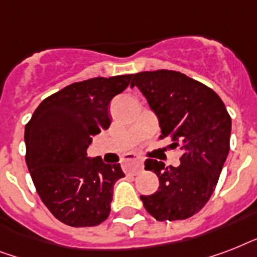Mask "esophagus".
<instances>
[{"instance_id":"obj_1","label":"esophagus","mask_w":257,"mask_h":257,"mask_svg":"<svg viewBox=\"0 0 257 257\" xmlns=\"http://www.w3.org/2000/svg\"><path fill=\"white\" fill-rule=\"evenodd\" d=\"M122 163H124L125 171L128 172V173H132V175H136L140 171H143V167H144L143 159L136 156L135 153L125 155V157L122 159Z\"/></svg>"}]
</instances>
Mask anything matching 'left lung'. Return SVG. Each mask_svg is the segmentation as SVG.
<instances>
[{
    "mask_svg": "<svg viewBox=\"0 0 257 257\" xmlns=\"http://www.w3.org/2000/svg\"><path fill=\"white\" fill-rule=\"evenodd\" d=\"M137 86L159 117L160 139L183 151L179 167L147 159L160 185L153 195H141L145 209L160 221L191 217L207 204L229 152L231 116L211 88L175 70L141 72Z\"/></svg>",
    "mask_w": 257,
    "mask_h": 257,
    "instance_id": "1",
    "label": "left lung"
}]
</instances>
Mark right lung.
Here are the masks:
<instances>
[{
  "label": "right lung",
  "mask_w": 257,
  "mask_h": 257,
  "mask_svg": "<svg viewBox=\"0 0 257 257\" xmlns=\"http://www.w3.org/2000/svg\"><path fill=\"white\" fill-rule=\"evenodd\" d=\"M133 74L74 82L46 97L25 125L26 164L42 203L61 223L94 227L108 219L120 164L88 159L92 136L108 129V108Z\"/></svg>",
  "instance_id": "1"
}]
</instances>
